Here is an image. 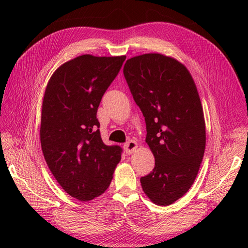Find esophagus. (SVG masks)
Segmentation results:
<instances>
[{
  "instance_id": "34e87169",
  "label": "esophagus",
  "mask_w": 248,
  "mask_h": 248,
  "mask_svg": "<svg viewBox=\"0 0 248 248\" xmlns=\"http://www.w3.org/2000/svg\"><path fill=\"white\" fill-rule=\"evenodd\" d=\"M137 148H138V142L132 140H128V141H127L126 144L124 145L125 152H126V154H128V155L132 154L134 151H136Z\"/></svg>"
}]
</instances>
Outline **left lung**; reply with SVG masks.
Wrapping results in <instances>:
<instances>
[{
    "mask_svg": "<svg viewBox=\"0 0 248 248\" xmlns=\"http://www.w3.org/2000/svg\"><path fill=\"white\" fill-rule=\"evenodd\" d=\"M123 73L145 117L153 170L140 178L154 204L169 206L193 184L205 153L204 112L193 78L176 59L145 54L126 61Z\"/></svg>",
    "mask_w": 248,
    "mask_h": 248,
    "instance_id": "1",
    "label": "left lung"
}]
</instances>
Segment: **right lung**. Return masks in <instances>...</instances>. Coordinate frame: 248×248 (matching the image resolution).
Returning a JSON list of instances; mask_svg holds the SVG:
<instances>
[{"instance_id": "obj_1", "label": "right lung", "mask_w": 248, "mask_h": 248, "mask_svg": "<svg viewBox=\"0 0 248 248\" xmlns=\"http://www.w3.org/2000/svg\"><path fill=\"white\" fill-rule=\"evenodd\" d=\"M126 56L82 55L64 63L44 93L40 141L44 159L74 199L97 198L110 184L122 149L101 140L97 109Z\"/></svg>"}]
</instances>
